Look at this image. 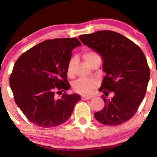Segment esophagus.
Segmentation results:
<instances>
[{"mask_svg": "<svg viewBox=\"0 0 157 157\" xmlns=\"http://www.w3.org/2000/svg\"><path fill=\"white\" fill-rule=\"evenodd\" d=\"M92 98V96H81V99L83 100V101H86V100H89V99H91Z\"/></svg>", "mask_w": 157, "mask_h": 157, "instance_id": "obj_1", "label": "esophagus"}]
</instances>
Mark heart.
I'll use <instances>...</instances> for the list:
<instances>
[{"instance_id":"heart-1","label":"heart","mask_w":157,"mask_h":157,"mask_svg":"<svg viewBox=\"0 0 157 157\" xmlns=\"http://www.w3.org/2000/svg\"><path fill=\"white\" fill-rule=\"evenodd\" d=\"M83 58L89 66H91L92 63H94L97 60L101 59L100 56L94 51H86L83 54ZM76 62V57L71 58L68 62L67 67V73L68 76H72L74 75V68ZM97 86L98 81L96 79L82 78L74 82V85H73V89L76 93L81 94V95H89Z\"/></svg>"}]
</instances>
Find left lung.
<instances>
[{"label":"left lung","instance_id":"obj_1","mask_svg":"<svg viewBox=\"0 0 157 157\" xmlns=\"http://www.w3.org/2000/svg\"><path fill=\"white\" fill-rule=\"evenodd\" d=\"M83 44L101 56L106 76L100 91L105 106L94 113L104 125L117 126L135 115L147 91L150 70L147 59L136 44L112 31H99L79 36ZM113 95L111 100L106 98Z\"/></svg>","mask_w":157,"mask_h":157}]
</instances>
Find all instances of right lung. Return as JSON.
Here are the masks:
<instances>
[{
	"mask_svg": "<svg viewBox=\"0 0 157 157\" xmlns=\"http://www.w3.org/2000/svg\"><path fill=\"white\" fill-rule=\"evenodd\" d=\"M76 38L46 40L21 55L10 76L14 101L28 119L35 125L51 128L68 119L78 94H68L67 67ZM64 93L62 94V91ZM62 94L60 99L57 94Z\"/></svg>",
	"mask_w": 157,
	"mask_h": 157,
	"instance_id": "obj_1",
	"label": "right lung"
}]
</instances>
